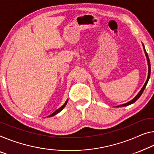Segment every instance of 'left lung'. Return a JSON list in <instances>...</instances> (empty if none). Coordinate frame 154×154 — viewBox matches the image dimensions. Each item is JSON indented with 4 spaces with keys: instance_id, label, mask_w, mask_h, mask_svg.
Wrapping results in <instances>:
<instances>
[{
    "instance_id": "1",
    "label": "left lung",
    "mask_w": 154,
    "mask_h": 154,
    "mask_svg": "<svg viewBox=\"0 0 154 154\" xmlns=\"http://www.w3.org/2000/svg\"><path fill=\"white\" fill-rule=\"evenodd\" d=\"M143 49H144V51H145V56H146V60H147V64H148V76H147V79H146V80L145 82V85H143V87H142V89H140V91L138 92V94H137V95L134 97V98L132 99L131 100L129 101L128 103H125V104H122V105H118L116 106V107H125V106H128L131 105V104L134 103L135 102H136L138 99L140 98V96L142 95V94H143V91L145 90V87L146 86V85H147V82L149 81V79L150 78V74H151V65H150V60H149V56H148V54L146 53V51L145 50V46H144V45L143 44Z\"/></svg>"
}]
</instances>
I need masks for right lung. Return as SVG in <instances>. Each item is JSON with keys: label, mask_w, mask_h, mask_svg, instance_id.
I'll return each instance as SVG.
<instances>
[{"label": "right lung", "mask_w": 154, "mask_h": 154, "mask_svg": "<svg viewBox=\"0 0 154 154\" xmlns=\"http://www.w3.org/2000/svg\"><path fill=\"white\" fill-rule=\"evenodd\" d=\"M67 102H68V99H67V100H66V101H65V103H64V105H63V106H61V107H60V108H59V109H57V110H56V111H55V112H54V113H51V114H50V115H49V116H47V117H52V116H55V115H56V114H57V113H58L59 112H61V111H62V110L63 109H64V107H65V106H66V105H67Z\"/></svg>", "instance_id": "right-lung-1"}]
</instances>
